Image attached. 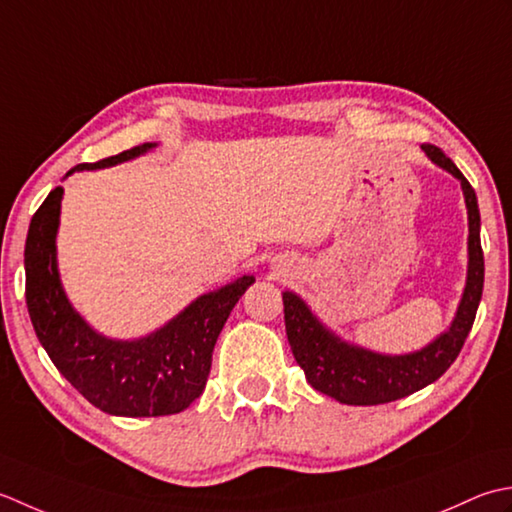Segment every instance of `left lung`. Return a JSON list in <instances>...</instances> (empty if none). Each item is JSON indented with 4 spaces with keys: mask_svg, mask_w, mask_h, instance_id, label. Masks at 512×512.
I'll list each match as a JSON object with an SVG mask.
<instances>
[{
    "mask_svg": "<svg viewBox=\"0 0 512 512\" xmlns=\"http://www.w3.org/2000/svg\"><path fill=\"white\" fill-rule=\"evenodd\" d=\"M422 150L437 168L446 170L460 181L468 212L466 285L451 327L422 349L389 356V353H378L342 340L298 294L283 291L285 329L291 353L305 371L311 387L340 404H387L429 387L460 356L464 340L475 322L484 289V252L482 241H479L482 221H479L477 196L471 183L464 179V174L440 148L422 145Z\"/></svg>",
    "mask_w": 512,
    "mask_h": 512,
    "instance_id": "obj_1",
    "label": "left lung"
}]
</instances>
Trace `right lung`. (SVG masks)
<instances>
[{
  "label": "right lung",
  "instance_id": "add662e5",
  "mask_svg": "<svg viewBox=\"0 0 512 512\" xmlns=\"http://www.w3.org/2000/svg\"><path fill=\"white\" fill-rule=\"evenodd\" d=\"M156 148L143 143L83 170L112 168ZM64 187H55L28 227L24 267L26 305L52 364L97 409L119 417L181 413L203 393L212 351L229 314L254 276H241L194 298L163 327L134 340L108 338L72 307L57 267V232Z\"/></svg>",
  "mask_w": 512,
  "mask_h": 512
}]
</instances>
